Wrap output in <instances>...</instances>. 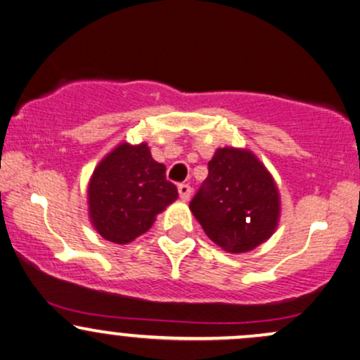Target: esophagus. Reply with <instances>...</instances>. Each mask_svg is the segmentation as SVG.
<instances>
[{
    "mask_svg": "<svg viewBox=\"0 0 360 360\" xmlns=\"http://www.w3.org/2000/svg\"><path fill=\"white\" fill-rule=\"evenodd\" d=\"M177 191H179V196H181V200L183 201H188L189 198H191V186L189 184H186V183H183V184H179L177 186Z\"/></svg>",
    "mask_w": 360,
    "mask_h": 360,
    "instance_id": "obj_1",
    "label": "esophagus"
}]
</instances>
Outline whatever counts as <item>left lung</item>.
I'll use <instances>...</instances> for the list:
<instances>
[{
    "label": "left lung",
    "mask_w": 360,
    "mask_h": 360,
    "mask_svg": "<svg viewBox=\"0 0 360 360\" xmlns=\"http://www.w3.org/2000/svg\"><path fill=\"white\" fill-rule=\"evenodd\" d=\"M189 208L217 245L230 254H240L274 233L279 193L252 152L225 147L218 148L208 162V177Z\"/></svg>",
    "instance_id": "left-lung-1"
}]
</instances>
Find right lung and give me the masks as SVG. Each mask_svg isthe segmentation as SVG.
I'll return each mask as SVG.
<instances>
[{"instance_id":"right-lung-1","label":"right lung","mask_w":360,"mask_h":360,"mask_svg":"<svg viewBox=\"0 0 360 360\" xmlns=\"http://www.w3.org/2000/svg\"><path fill=\"white\" fill-rule=\"evenodd\" d=\"M176 200L177 188L166 179V166L152 159L147 143L118 146L94 169L88 188L91 221L113 243L146 233Z\"/></svg>"}]
</instances>
